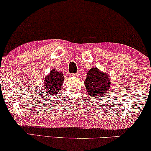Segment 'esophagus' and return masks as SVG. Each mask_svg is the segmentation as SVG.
Returning <instances> with one entry per match:
<instances>
[{
	"instance_id": "1",
	"label": "esophagus",
	"mask_w": 151,
	"mask_h": 151,
	"mask_svg": "<svg viewBox=\"0 0 151 151\" xmlns=\"http://www.w3.org/2000/svg\"><path fill=\"white\" fill-rule=\"evenodd\" d=\"M72 75L73 76V77H78V76L79 75V72H77V73H74V74H72Z\"/></svg>"
}]
</instances>
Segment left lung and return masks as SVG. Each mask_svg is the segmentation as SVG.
Here are the masks:
<instances>
[{
	"label": "left lung",
	"mask_w": 151,
	"mask_h": 151,
	"mask_svg": "<svg viewBox=\"0 0 151 151\" xmlns=\"http://www.w3.org/2000/svg\"><path fill=\"white\" fill-rule=\"evenodd\" d=\"M84 83L88 93L95 98H103L109 89L111 82L107 74L93 68L88 72Z\"/></svg>",
	"instance_id": "obj_1"
}]
</instances>
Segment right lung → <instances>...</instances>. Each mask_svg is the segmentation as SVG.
<instances>
[{
	"label": "right lung",
	"instance_id": "1",
	"mask_svg": "<svg viewBox=\"0 0 151 151\" xmlns=\"http://www.w3.org/2000/svg\"><path fill=\"white\" fill-rule=\"evenodd\" d=\"M64 80L63 74L56 70H52L48 76H47L44 80L43 91L45 93H47L50 96L52 95L58 94L63 85Z\"/></svg>",
	"mask_w": 151,
	"mask_h": 151
}]
</instances>
